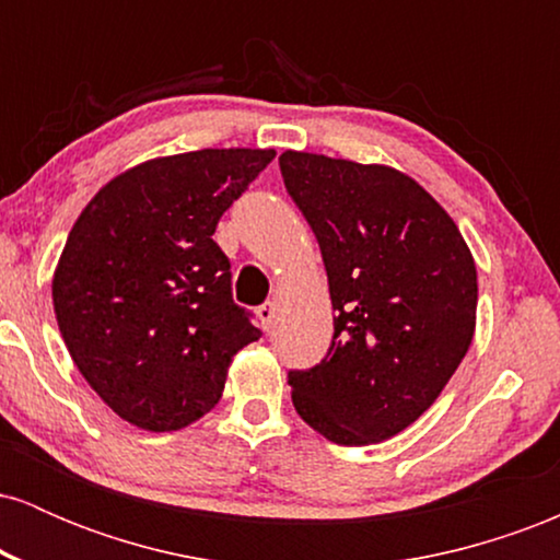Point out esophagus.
Wrapping results in <instances>:
<instances>
[{
  "label": "esophagus",
  "mask_w": 560,
  "mask_h": 560,
  "mask_svg": "<svg viewBox=\"0 0 560 560\" xmlns=\"http://www.w3.org/2000/svg\"><path fill=\"white\" fill-rule=\"evenodd\" d=\"M258 318H260L262 329H266V331L273 329V324H276V305H273V302H262V305L258 307Z\"/></svg>",
  "instance_id": "obj_1"
}]
</instances>
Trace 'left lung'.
I'll use <instances>...</instances> for the list:
<instances>
[{"mask_svg": "<svg viewBox=\"0 0 560 560\" xmlns=\"http://www.w3.org/2000/svg\"><path fill=\"white\" fill-rule=\"evenodd\" d=\"M279 165L337 313L324 361L289 371L294 408L337 445L389 440L464 361L477 266L453 218L405 173L292 150Z\"/></svg>", "mask_w": 560, "mask_h": 560, "instance_id": "obj_1", "label": "left lung"}]
</instances>
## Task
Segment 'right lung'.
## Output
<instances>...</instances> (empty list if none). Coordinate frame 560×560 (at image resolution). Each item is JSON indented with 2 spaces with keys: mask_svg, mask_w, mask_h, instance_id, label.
Wrapping results in <instances>:
<instances>
[{
  "mask_svg": "<svg viewBox=\"0 0 560 560\" xmlns=\"http://www.w3.org/2000/svg\"><path fill=\"white\" fill-rule=\"evenodd\" d=\"M273 150H197L120 173L68 234L55 316L83 378L120 419L176 432L221 400L231 358L260 339L231 298L218 221Z\"/></svg>",
  "mask_w": 560,
  "mask_h": 560,
  "instance_id": "right-lung-1",
  "label": "right lung"
}]
</instances>
